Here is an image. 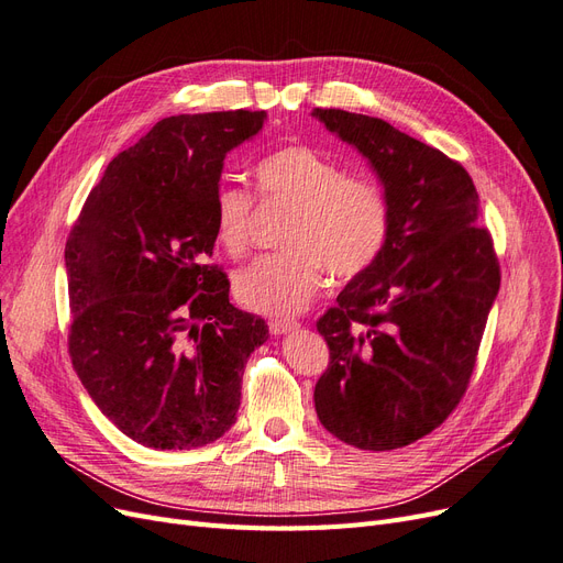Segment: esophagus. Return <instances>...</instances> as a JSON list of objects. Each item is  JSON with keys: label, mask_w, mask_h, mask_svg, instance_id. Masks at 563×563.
Instances as JSON below:
<instances>
[{"label": "esophagus", "mask_w": 563, "mask_h": 563, "mask_svg": "<svg viewBox=\"0 0 563 563\" xmlns=\"http://www.w3.org/2000/svg\"><path fill=\"white\" fill-rule=\"evenodd\" d=\"M299 328L297 320H289V318H274L268 320V330L271 334H287V332H295Z\"/></svg>", "instance_id": "34e87169"}]
</instances>
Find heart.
Returning a JSON list of instances; mask_svg holds the SVG:
<instances>
[{
    "label": "heart",
    "instance_id": "heart-1",
    "mask_svg": "<svg viewBox=\"0 0 563 563\" xmlns=\"http://www.w3.org/2000/svg\"><path fill=\"white\" fill-rule=\"evenodd\" d=\"M264 201L289 206L280 245L235 278V297L250 311L292 316L308 306L330 274L353 278L367 271L390 233V201L374 177L343 166L308 144H285L255 163ZM252 196L222 187L214 196V239L231 257L250 245Z\"/></svg>",
    "mask_w": 563,
    "mask_h": 563
}]
</instances>
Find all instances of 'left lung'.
<instances>
[{
  "instance_id": "left-lung-1",
  "label": "left lung",
  "mask_w": 563,
  "mask_h": 563,
  "mask_svg": "<svg viewBox=\"0 0 563 563\" xmlns=\"http://www.w3.org/2000/svg\"><path fill=\"white\" fill-rule=\"evenodd\" d=\"M313 117L369 161L390 201L380 255L318 320L330 365L316 411L351 446L400 449L465 395L500 287L498 257L459 161L384 119L322 107Z\"/></svg>"
}]
</instances>
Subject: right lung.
Masks as SVG:
<instances>
[{"label": "right lung", "instance_id": "right-lung-1", "mask_svg": "<svg viewBox=\"0 0 563 563\" xmlns=\"http://www.w3.org/2000/svg\"><path fill=\"white\" fill-rule=\"evenodd\" d=\"M266 112L158 121L107 166L65 245L69 357L90 400L123 434L198 449L235 423L250 353L266 322L229 303L208 264L224 156Z\"/></svg>", "mask_w": 563, "mask_h": 563}]
</instances>
